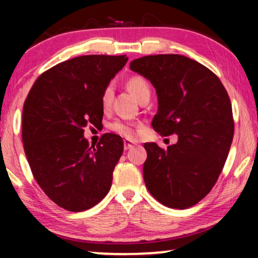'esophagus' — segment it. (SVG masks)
<instances>
[{
	"mask_svg": "<svg viewBox=\"0 0 258 258\" xmlns=\"http://www.w3.org/2000/svg\"><path fill=\"white\" fill-rule=\"evenodd\" d=\"M123 146H124V150H128V149H130V148L134 147V143L129 140H124L123 141Z\"/></svg>",
	"mask_w": 258,
	"mask_h": 258,
	"instance_id": "1",
	"label": "esophagus"
}]
</instances>
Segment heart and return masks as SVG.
Segmentation results:
<instances>
[{"instance_id":"obj_1","label":"heart","mask_w":258,"mask_h":258,"mask_svg":"<svg viewBox=\"0 0 258 258\" xmlns=\"http://www.w3.org/2000/svg\"><path fill=\"white\" fill-rule=\"evenodd\" d=\"M126 87L132 91L139 101H142L143 98L150 97L151 94V88L148 81L141 75H133L130 76L128 81H126ZM112 97H114V89H112L111 84H108L104 88L103 93L101 96V105L102 108L108 109L111 105ZM110 129L112 132L119 134V135L125 136V137H133L135 135V128L132 123L124 122V121H116L110 125Z\"/></svg>"}]
</instances>
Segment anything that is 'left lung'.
<instances>
[{"instance_id":"8db88e82","label":"left lung","mask_w":258,"mask_h":258,"mask_svg":"<svg viewBox=\"0 0 258 258\" xmlns=\"http://www.w3.org/2000/svg\"><path fill=\"white\" fill-rule=\"evenodd\" d=\"M130 69L156 89L153 128L162 136H178L167 149L144 144L147 189L165 207L195 206L211 191L230 150L234 118L227 90L210 69L182 55L144 56Z\"/></svg>"}]
</instances>
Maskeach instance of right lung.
Returning a JSON list of instances; mask_svg holds the SVG:
<instances>
[{
  "label": "right lung",
  "instance_id": "obj_1",
  "mask_svg": "<svg viewBox=\"0 0 258 258\" xmlns=\"http://www.w3.org/2000/svg\"><path fill=\"white\" fill-rule=\"evenodd\" d=\"M126 61L125 55H86L61 62L37 77L24 101L28 163L45 195L63 209H90L110 190L122 137L104 134L89 146L83 134L102 124V93Z\"/></svg>",
  "mask_w": 258,
  "mask_h": 258
}]
</instances>
